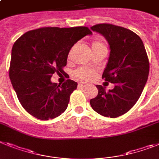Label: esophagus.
Masks as SVG:
<instances>
[{
	"label": "esophagus",
	"mask_w": 159,
	"mask_h": 159,
	"mask_svg": "<svg viewBox=\"0 0 159 159\" xmlns=\"http://www.w3.org/2000/svg\"><path fill=\"white\" fill-rule=\"evenodd\" d=\"M79 85H80V86H81V87H87L89 84H88L87 83L80 82V84H79Z\"/></svg>",
	"instance_id": "obj_1"
}]
</instances>
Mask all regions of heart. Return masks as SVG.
<instances>
[{
  "label": "heart",
  "instance_id": "heart-1",
  "mask_svg": "<svg viewBox=\"0 0 159 159\" xmlns=\"http://www.w3.org/2000/svg\"><path fill=\"white\" fill-rule=\"evenodd\" d=\"M100 49H106L104 43L101 40L96 39L92 43V51H94ZM75 77L80 80H90L96 75V71L88 67H82L75 71Z\"/></svg>",
  "mask_w": 159,
  "mask_h": 159
}]
</instances>
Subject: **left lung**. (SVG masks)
Masks as SVG:
<instances>
[{
  "label": "left lung",
  "mask_w": 159,
  "mask_h": 159,
  "mask_svg": "<svg viewBox=\"0 0 159 159\" xmlns=\"http://www.w3.org/2000/svg\"><path fill=\"white\" fill-rule=\"evenodd\" d=\"M91 29L101 34L110 46L102 79L115 87L107 92L96 85L98 95L91 99L90 104L99 114L118 117L129 111L140 97L149 75V59L141 38L130 30L108 23L97 24Z\"/></svg>",
  "instance_id": "8db88e82"
}]
</instances>
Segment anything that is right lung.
<instances>
[{
	"mask_svg": "<svg viewBox=\"0 0 159 159\" xmlns=\"http://www.w3.org/2000/svg\"><path fill=\"white\" fill-rule=\"evenodd\" d=\"M92 31L86 26L42 27L28 31L14 43L9 79L19 101L28 113L38 119L55 118L67 108L76 82L51 83L55 72H64L69 51Z\"/></svg>",
	"mask_w": 159,
	"mask_h": 159,
	"instance_id": "obj_1",
	"label": "right lung"
}]
</instances>
